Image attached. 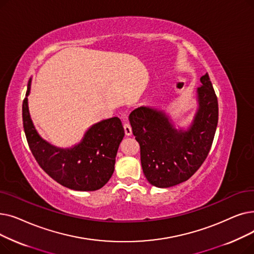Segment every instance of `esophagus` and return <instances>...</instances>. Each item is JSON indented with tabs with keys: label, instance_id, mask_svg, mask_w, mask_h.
Segmentation results:
<instances>
[{
	"label": "esophagus",
	"instance_id": "34e87169",
	"mask_svg": "<svg viewBox=\"0 0 254 254\" xmlns=\"http://www.w3.org/2000/svg\"><path fill=\"white\" fill-rule=\"evenodd\" d=\"M123 127H124L125 134H126L127 136H130V135L132 134V129H131L130 124H129V123H127V122H125V123H124V125H123Z\"/></svg>",
	"mask_w": 254,
	"mask_h": 254
}]
</instances>
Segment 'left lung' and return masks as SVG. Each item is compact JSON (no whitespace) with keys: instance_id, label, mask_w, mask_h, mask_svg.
Listing matches in <instances>:
<instances>
[{"instance_id":"left-lung-1","label":"left lung","mask_w":254,"mask_h":254,"mask_svg":"<svg viewBox=\"0 0 254 254\" xmlns=\"http://www.w3.org/2000/svg\"><path fill=\"white\" fill-rule=\"evenodd\" d=\"M196 90L197 110L187 130L177 129L163 111L140 106L129 115L149 183L167 188L187 181L206 160L218 123V101L207 74Z\"/></svg>"}]
</instances>
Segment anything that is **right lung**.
Masks as SVG:
<instances>
[{
    "label": "right lung",
    "mask_w": 254,
    "mask_h": 254,
    "mask_svg": "<svg viewBox=\"0 0 254 254\" xmlns=\"http://www.w3.org/2000/svg\"><path fill=\"white\" fill-rule=\"evenodd\" d=\"M28 83L22 102V122L30 150L42 170L59 184L78 191L102 188L115 171L116 156L125 132L117 117L92 125L79 143L71 148H58L43 139L36 130L29 112Z\"/></svg>",
    "instance_id": "1"
}]
</instances>
